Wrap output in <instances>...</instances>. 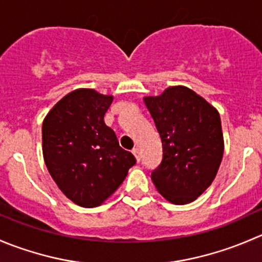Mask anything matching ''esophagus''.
I'll list each match as a JSON object with an SVG mask.
<instances>
[{
  "instance_id": "34e87169",
  "label": "esophagus",
  "mask_w": 262,
  "mask_h": 262,
  "mask_svg": "<svg viewBox=\"0 0 262 262\" xmlns=\"http://www.w3.org/2000/svg\"><path fill=\"white\" fill-rule=\"evenodd\" d=\"M132 152H133V155H134V156H136V159H137V161H141V152H139V148H137V147H136V148H133V151H132Z\"/></svg>"
}]
</instances>
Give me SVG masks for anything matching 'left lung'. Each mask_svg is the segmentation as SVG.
Listing matches in <instances>:
<instances>
[{"label":"left lung","instance_id":"8db88e82","mask_svg":"<svg viewBox=\"0 0 262 262\" xmlns=\"http://www.w3.org/2000/svg\"><path fill=\"white\" fill-rule=\"evenodd\" d=\"M143 100L162 142L161 164L151 172L152 182L171 204H189L211 185L222 162L219 113L183 85Z\"/></svg>","mask_w":262,"mask_h":262}]
</instances>
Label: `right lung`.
Instances as JSON below:
<instances>
[{"label":"right lung","instance_id":"add662e5","mask_svg":"<svg viewBox=\"0 0 262 262\" xmlns=\"http://www.w3.org/2000/svg\"><path fill=\"white\" fill-rule=\"evenodd\" d=\"M113 100L80 88L61 98L43 120L46 166L61 192L82 207L100 206L136 164L103 121Z\"/></svg>","mask_w":262,"mask_h":262}]
</instances>
